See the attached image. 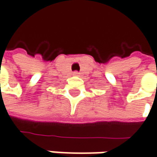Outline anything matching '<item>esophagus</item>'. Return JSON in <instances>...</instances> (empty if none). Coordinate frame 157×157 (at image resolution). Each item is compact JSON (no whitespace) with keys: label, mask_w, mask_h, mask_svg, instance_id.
Wrapping results in <instances>:
<instances>
[{"label":"esophagus","mask_w":157,"mask_h":157,"mask_svg":"<svg viewBox=\"0 0 157 157\" xmlns=\"http://www.w3.org/2000/svg\"><path fill=\"white\" fill-rule=\"evenodd\" d=\"M79 73L78 72H75V75H78Z\"/></svg>","instance_id":"34e87169"}]
</instances>
